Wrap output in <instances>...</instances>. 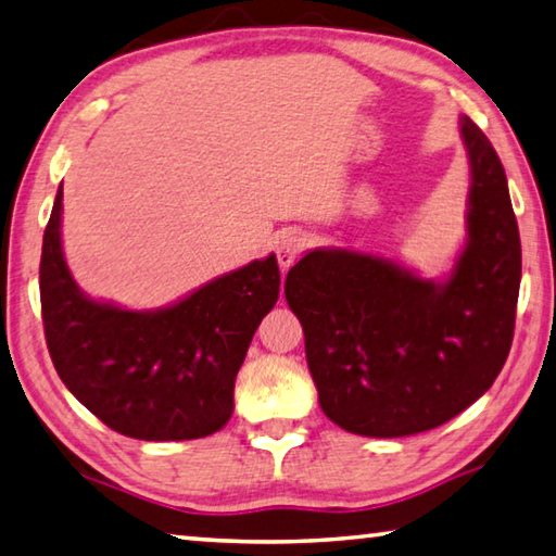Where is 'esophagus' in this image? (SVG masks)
<instances>
[{
	"instance_id": "34e87169",
	"label": "esophagus",
	"mask_w": 556,
	"mask_h": 556,
	"mask_svg": "<svg viewBox=\"0 0 556 556\" xmlns=\"http://www.w3.org/2000/svg\"><path fill=\"white\" fill-rule=\"evenodd\" d=\"M302 251H305V237L300 232H286L276 244V258L282 270H288L295 261L300 258Z\"/></svg>"
}]
</instances>
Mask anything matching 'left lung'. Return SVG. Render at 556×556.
<instances>
[{
  "mask_svg": "<svg viewBox=\"0 0 556 556\" xmlns=\"http://www.w3.org/2000/svg\"><path fill=\"white\" fill-rule=\"evenodd\" d=\"M469 154L467 244L447 280L392 258L314 249L288 270L319 406L343 431L402 438L475 404L508 358L520 290V235L504 164L459 118Z\"/></svg>",
  "mask_w": 556,
  "mask_h": 556,
  "instance_id": "left-lung-1",
  "label": "left lung"
}]
</instances>
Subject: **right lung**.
<instances>
[{
  "label": "right lung",
  "mask_w": 556,
  "mask_h": 556,
  "mask_svg": "<svg viewBox=\"0 0 556 556\" xmlns=\"http://www.w3.org/2000/svg\"><path fill=\"white\" fill-rule=\"evenodd\" d=\"M62 186L43 235L40 309L52 365L113 431L193 441L232 416L235 380L280 292L276 254L219 276L172 307L130 312L89 300L60 242Z\"/></svg>",
  "instance_id": "1"
}]
</instances>
